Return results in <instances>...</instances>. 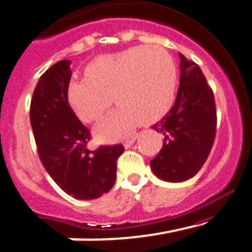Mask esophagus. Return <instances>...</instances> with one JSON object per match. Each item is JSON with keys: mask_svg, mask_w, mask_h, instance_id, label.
I'll return each mask as SVG.
<instances>
[{"mask_svg": "<svg viewBox=\"0 0 252 252\" xmlns=\"http://www.w3.org/2000/svg\"><path fill=\"white\" fill-rule=\"evenodd\" d=\"M138 139V134H135V135H133V137H130V138H128V139H126L124 140V148H126V149H128V148H130L131 145L134 144V142H135V140Z\"/></svg>", "mask_w": 252, "mask_h": 252, "instance_id": "1", "label": "esophagus"}]
</instances>
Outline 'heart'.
Segmentation results:
<instances>
[{
	"label": "heart",
	"instance_id": "b5f03b06",
	"mask_svg": "<svg viewBox=\"0 0 252 252\" xmlns=\"http://www.w3.org/2000/svg\"><path fill=\"white\" fill-rule=\"evenodd\" d=\"M176 84L178 68L170 53L159 46H139L92 61L84 78L69 82L67 97L86 123L99 121L112 99L118 104L95 126L98 139L112 142L138 122L150 124L163 118L175 99Z\"/></svg>",
	"mask_w": 252,
	"mask_h": 252
}]
</instances>
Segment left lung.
I'll return each instance as SVG.
<instances>
[{"label":"left lung","instance_id":"obj_1","mask_svg":"<svg viewBox=\"0 0 252 252\" xmlns=\"http://www.w3.org/2000/svg\"><path fill=\"white\" fill-rule=\"evenodd\" d=\"M180 57V84L171 109L152 126L163 134V148L150 168L169 183L190 179L205 163L216 131L215 99L196 63Z\"/></svg>","mask_w":252,"mask_h":252}]
</instances>
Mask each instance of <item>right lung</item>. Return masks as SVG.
I'll return each instance as SVG.
<instances>
[{
  "mask_svg": "<svg viewBox=\"0 0 252 252\" xmlns=\"http://www.w3.org/2000/svg\"><path fill=\"white\" fill-rule=\"evenodd\" d=\"M70 61L52 65L39 78L31 100L30 119L39 159L56 184L79 200H92L115 183L122 144L88 150V128L68 103Z\"/></svg>",
  "mask_w": 252,
  "mask_h": 252,
  "instance_id": "1",
  "label": "right lung"
}]
</instances>
